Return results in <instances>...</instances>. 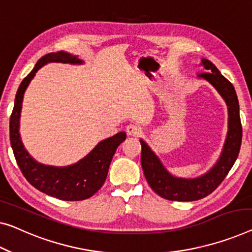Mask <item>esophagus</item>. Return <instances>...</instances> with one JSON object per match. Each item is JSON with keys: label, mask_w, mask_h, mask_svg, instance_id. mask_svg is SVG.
Listing matches in <instances>:
<instances>
[{"label": "esophagus", "mask_w": 252, "mask_h": 252, "mask_svg": "<svg viewBox=\"0 0 252 252\" xmlns=\"http://www.w3.org/2000/svg\"><path fill=\"white\" fill-rule=\"evenodd\" d=\"M126 132L129 136L139 137L142 133V129L138 125H129L126 126Z\"/></svg>", "instance_id": "obj_1"}]
</instances>
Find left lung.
<instances>
[{
	"label": "left lung",
	"mask_w": 252,
	"mask_h": 252,
	"mask_svg": "<svg viewBox=\"0 0 252 252\" xmlns=\"http://www.w3.org/2000/svg\"><path fill=\"white\" fill-rule=\"evenodd\" d=\"M205 72L198 74L210 82L227 105L228 131L224 148L217 163L207 173L194 179L176 178L167 172L149 146L140 140L141 166L150 188L162 198L172 201H194L207 197L223 182L225 176L238 158L242 141V126L240 119L239 100L233 85L222 76L209 60L202 59Z\"/></svg>",
	"instance_id": "left-lung-1"
}]
</instances>
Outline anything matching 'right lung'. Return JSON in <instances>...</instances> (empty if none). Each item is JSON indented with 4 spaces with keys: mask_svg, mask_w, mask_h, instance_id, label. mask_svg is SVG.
Masks as SVG:
<instances>
[{
    "mask_svg": "<svg viewBox=\"0 0 252 252\" xmlns=\"http://www.w3.org/2000/svg\"><path fill=\"white\" fill-rule=\"evenodd\" d=\"M48 62L72 64L82 63L77 56L62 51L48 53L38 60L32 72L22 80L18 88L14 107L10 118L11 147L22 174L37 190L65 201L85 200L94 196L104 185L116 148L126 140V132H119L113 137L100 141L87 156L70 166L55 167L36 162L22 145L19 133V120L26 88L37 71Z\"/></svg>",
    "mask_w": 252,
    "mask_h": 252,
    "instance_id": "1",
    "label": "right lung"
}]
</instances>
